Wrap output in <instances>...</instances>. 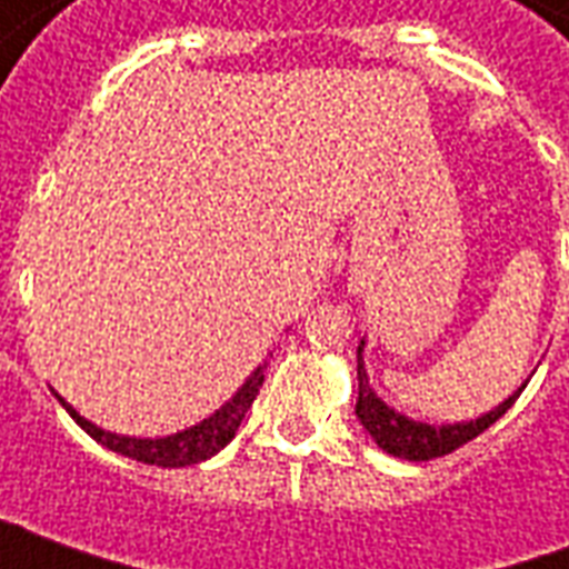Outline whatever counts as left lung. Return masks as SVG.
Segmentation results:
<instances>
[{"mask_svg":"<svg viewBox=\"0 0 569 569\" xmlns=\"http://www.w3.org/2000/svg\"><path fill=\"white\" fill-rule=\"evenodd\" d=\"M366 353V341H359L357 347V381H359V399H357V418L362 429L369 432L371 441L381 451L393 453L399 460H432V457H445V453L457 451L460 445L472 441L478 432H485L490 423L497 420L515 406V399L521 396L527 381L515 390L509 399H502L500 406L490 408L488 415H481L476 420H460V423H427V420H415L396 411L393 406H387L381 396L375 393V387L369 383V371L362 362Z\"/></svg>","mask_w":569,"mask_h":569,"instance_id":"8db88e82","label":"left lung"}]
</instances>
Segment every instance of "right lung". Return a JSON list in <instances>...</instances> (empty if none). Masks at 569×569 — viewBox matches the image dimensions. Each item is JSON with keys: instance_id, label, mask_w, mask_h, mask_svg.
I'll return each mask as SVG.
<instances>
[{"instance_id": "right-lung-1", "label": "right lung", "mask_w": 569, "mask_h": 569, "mask_svg": "<svg viewBox=\"0 0 569 569\" xmlns=\"http://www.w3.org/2000/svg\"><path fill=\"white\" fill-rule=\"evenodd\" d=\"M264 369H268V362H261L259 369L252 371L247 381L237 387V393L222 408H216L210 418H203L194 427L170 432V436H154V439H137V436L109 432V429L97 427L88 418H81L79 411L69 406L63 396H54L57 402L69 411V418L76 420L93 441H100L103 448L121 453V457H130V460H140V463L176 469V466H191L200 463V460H210L212 453H219L228 441L234 439L237 429H240V423L247 418V411L252 408V399L259 396V387L264 381Z\"/></svg>"}]
</instances>
